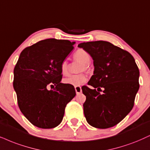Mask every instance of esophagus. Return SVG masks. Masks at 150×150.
I'll return each mask as SVG.
<instances>
[{"label": "esophagus", "mask_w": 150, "mask_h": 150, "mask_svg": "<svg viewBox=\"0 0 150 150\" xmlns=\"http://www.w3.org/2000/svg\"><path fill=\"white\" fill-rule=\"evenodd\" d=\"M75 92H76L77 94H80L81 93V86H75Z\"/></svg>", "instance_id": "1"}]
</instances>
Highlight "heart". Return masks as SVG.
Instances as JSON below:
<instances>
[{
    "label": "heart",
    "mask_w": 150,
    "mask_h": 150,
    "mask_svg": "<svg viewBox=\"0 0 150 150\" xmlns=\"http://www.w3.org/2000/svg\"><path fill=\"white\" fill-rule=\"evenodd\" d=\"M73 57L75 60L81 62L84 64V66L81 67V71L86 70L87 69V64H89L91 61V56L86 51L83 49H79L74 53ZM60 71L64 75H68L69 73V64L66 60H64L60 64ZM86 81V77L83 74L79 75H72L67 78L64 79V84L71 85L73 86H80L83 84Z\"/></svg>",
    "instance_id": "b5f03b06"
}]
</instances>
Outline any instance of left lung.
Here are the masks:
<instances>
[{
	"label": "left lung",
	"mask_w": 150,
	"mask_h": 150,
	"mask_svg": "<svg viewBox=\"0 0 150 150\" xmlns=\"http://www.w3.org/2000/svg\"><path fill=\"white\" fill-rule=\"evenodd\" d=\"M93 60V75L88 82L95 89L82 86L86 96L84 113L90 125L107 129L116 125L134 107L139 89V70L127 51L105 41L81 43ZM105 89L100 94L95 88Z\"/></svg>",
	"instance_id": "1"
}]
</instances>
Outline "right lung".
Here are the masks:
<instances>
[{
	"instance_id": "right-lung-1",
	"label": "right lung",
	"mask_w": 150,
	"mask_h": 150,
	"mask_svg": "<svg viewBox=\"0 0 150 150\" xmlns=\"http://www.w3.org/2000/svg\"><path fill=\"white\" fill-rule=\"evenodd\" d=\"M75 42L47 39L27 47L14 69L13 86L19 109L33 125L51 129L61 123L66 106L75 97L73 86L61 83L60 64ZM56 87L48 90L47 87Z\"/></svg>"
}]
</instances>
